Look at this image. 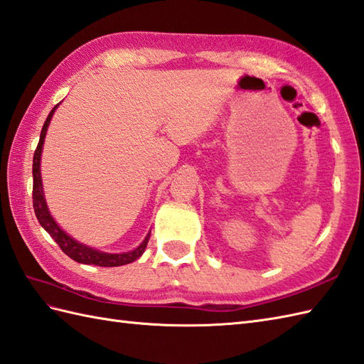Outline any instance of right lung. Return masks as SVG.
<instances>
[{
    "instance_id": "1",
    "label": "right lung",
    "mask_w": 364,
    "mask_h": 364,
    "mask_svg": "<svg viewBox=\"0 0 364 364\" xmlns=\"http://www.w3.org/2000/svg\"><path fill=\"white\" fill-rule=\"evenodd\" d=\"M57 104L50 113L48 114L46 121L43 124V129L40 133V141L36 149V154H33V161H32V176H33V188H32V200H33V210H36L38 223L45 228V231L53 237L58 247L62 248L66 256H70L73 260L79 262V264L85 265H97V267H121L132 264L136 259L142 256V252L146 251V247L149 243L150 232L146 235V239L141 242L139 247H136L132 251L127 252H104L96 248H91L88 245H83L77 240H74L71 235H68L58 223L54 220V217L50 215L48 209V203L45 200V192H43V183H41V171H40V161H41V151H43V144L46 138V132L50 119H53V114L57 109Z\"/></svg>"
}]
</instances>
